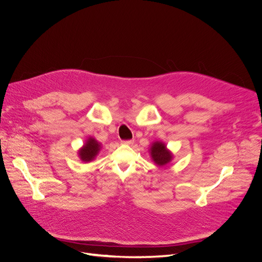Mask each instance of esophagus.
Returning a JSON list of instances; mask_svg holds the SVG:
<instances>
[{
  "instance_id": "34e87169",
  "label": "esophagus",
  "mask_w": 262,
  "mask_h": 262,
  "mask_svg": "<svg viewBox=\"0 0 262 262\" xmlns=\"http://www.w3.org/2000/svg\"><path fill=\"white\" fill-rule=\"evenodd\" d=\"M122 144H125V145H133V144H134V140H125V141H122Z\"/></svg>"
}]
</instances>
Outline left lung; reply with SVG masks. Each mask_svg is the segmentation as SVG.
I'll list each match as a JSON object with an SVG mask.
<instances>
[{"mask_svg":"<svg viewBox=\"0 0 262 262\" xmlns=\"http://www.w3.org/2000/svg\"><path fill=\"white\" fill-rule=\"evenodd\" d=\"M149 154L151 160L159 167H163V166L169 164L174 157L162 141L152 142L149 146Z\"/></svg>","mask_w":262,"mask_h":262,"instance_id":"1","label":"left lung"}]
</instances>
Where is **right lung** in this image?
<instances>
[{
	"mask_svg": "<svg viewBox=\"0 0 262 262\" xmlns=\"http://www.w3.org/2000/svg\"><path fill=\"white\" fill-rule=\"evenodd\" d=\"M100 150H101L100 142H98L93 137H89L85 140L84 144L78 149L77 155H78V158L82 162L89 163V162H92L96 159V157L98 156Z\"/></svg>",
	"mask_w": 262,
	"mask_h": 262,
	"instance_id": "1",
	"label": "right lung"
}]
</instances>
